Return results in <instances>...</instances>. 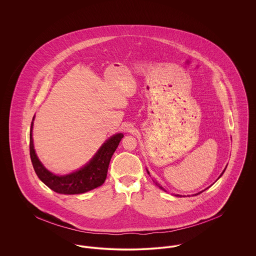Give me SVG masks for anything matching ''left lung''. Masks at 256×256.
<instances>
[{"instance_id":"left-lung-1","label":"left lung","mask_w":256,"mask_h":256,"mask_svg":"<svg viewBox=\"0 0 256 256\" xmlns=\"http://www.w3.org/2000/svg\"><path fill=\"white\" fill-rule=\"evenodd\" d=\"M224 170H226V168H224V170H222V174H220V176L219 178H220V176H222V174H224ZM146 172H148V170H146ZM148 174H150V172H148ZM154 183H156V185H158V187H160V189H162V190H164V188H162V186H160V184H158V183H156V182H154ZM206 189H207V188H206ZM206 189H204V190H203V191H205V190H206ZM203 191H200V192H198V193H197V194H195V195H198V194H200V193H202V192H203ZM176 196H182V195H176Z\"/></svg>"}]
</instances>
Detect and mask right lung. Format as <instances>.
Returning a JSON list of instances; mask_svg holds the SVG:
<instances>
[{"instance_id":"1","label":"right lung","mask_w":256,"mask_h":256,"mask_svg":"<svg viewBox=\"0 0 256 256\" xmlns=\"http://www.w3.org/2000/svg\"><path fill=\"white\" fill-rule=\"evenodd\" d=\"M34 120L30 126V152L34 168L38 178L53 191L60 194H82L102 185L106 180L110 160L123 138L122 133L111 136L100 148L94 158L82 168L70 174L56 176L50 172L39 160L36 154L32 139Z\"/></svg>"}]
</instances>
